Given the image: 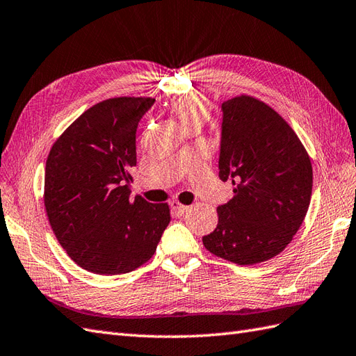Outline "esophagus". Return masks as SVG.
Listing matches in <instances>:
<instances>
[{"instance_id": "34e87169", "label": "esophagus", "mask_w": 356, "mask_h": 356, "mask_svg": "<svg viewBox=\"0 0 356 356\" xmlns=\"http://www.w3.org/2000/svg\"><path fill=\"white\" fill-rule=\"evenodd\" d=\"M188 209H189V206H186V204H184V203H180L179 200H172V202H171V212H172V216L181 217Z\"/></svg>"}]
</instances>
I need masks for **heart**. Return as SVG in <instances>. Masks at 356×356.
I'll use <instances>...</instances> for the list:
<instances>
[{
	"mask_svg": "<svg viewBox=\"0 0 356 356\" xmlns=\"http://www.w3.org/2000/svg\"><path fill=\"white\" fill-rule=\"evenodd\" d=\"M171 111L175 112L181 126L188 129L194 124H202L208 120L211 113V103L202 94H189L176 98L171 103Z\"/></svg>",
	"mask_w": 356,
	"mask_h": 356,
	"instance_id": "heart-1",
	"label": "heart"
}]
</instances>
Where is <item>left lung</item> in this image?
<instances>
[{
	"label": "left lung",
	"instance_id": "1",
	"mask_svg": "<svg viewBox=\"0 0 356 356\" xmlns=\"http://www.w3.org/2000/svg\"><path fill=\"white\" fill-rule=\"evenodd\" d=\"M220 172L234 198L218 206V225L203 236L212 254L238 266L275 258L293 241L312 193L311 158L280 115L241 94L222 103Z\"/></svg>",
	"mask_w": 356,
	"mask_h": 356
}]
</instances>
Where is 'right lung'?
<instances>
[{"mask_svg": "<svg viewBox=\"0 0 356 356\" xmlns=\"http://www.w3.org/2000/svg\"><path fill=\"white\" fill-rule=\"evenodd\" d=\"M152 97L107 98L56 139L47 158L44 204L57 241L79 267L122 275L152 258L171 220L168 203L130 197L136 127Z\"/></svg>", "mask_w": 356, "mask_h": 356, "instance_id": "add662e5", "label": "right lung"}]
</instances>
